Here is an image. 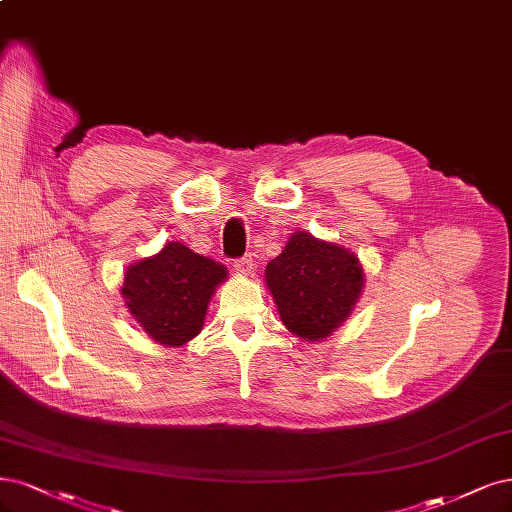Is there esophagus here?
<instances>
[{
  "mask_svg": "<svg viewBox=\"0 0 512 512\" xmlns=\"http://www.w3.org/2000/svg\"><path fill=\"white\" fill-rule=\"evenodd\" d=\"M233 267H235V271H237L239 275L248 277V275H252V273H254V269H256V260H254L252 256H243V258L235 260Z\"/></svg>",
  "mask_w": 512,
  "mask_h": 512,
  "instance_id": "34e87169",
  "label": "esophagus"
}]
</instances>
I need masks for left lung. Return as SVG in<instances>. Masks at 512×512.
I'll return each mask as SVG.
<instances>
[{
	"instance_id": "8db88e82",
	"label": "left lung",
	"mask_w": 512,
	"mask_h": 512,
	"mask_svg": "<svg viewBox=\"0 0 512 512\" xmlns=\"http://www.w3.org/2000/svg\"><path fill=\"white\" fill-rule=\"evenodd\" d=\"M264 281L284 326L307 343L328 339L354 313L364 292V267L345 245L307 231L290 235Z\"/></svg>"
}]
</instances>
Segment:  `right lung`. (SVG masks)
<instances>
[{"instance_id":"add662e5","label":"right lung","mask_w":512,"mask_h":512,"mask_svg":"<svg viewBox=\"0 0 512 512\" xmlns=\"http://www.w3.org/2000/svg\"><path fill=\"white\" fill-rule=\"evenodd\" d=\"M226 277L224 264L167 241L161 252L129 264L120 292L154 343L182 347L203 330L207 305Z\"/></svg>"}]
</instances>
